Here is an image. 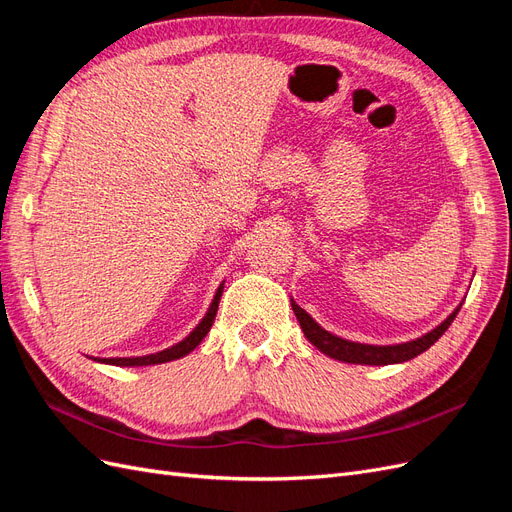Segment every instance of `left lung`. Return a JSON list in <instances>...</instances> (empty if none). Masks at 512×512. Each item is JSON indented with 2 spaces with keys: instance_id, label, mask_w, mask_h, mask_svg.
<instances>
[{
  "instance_id": "8db88e82",
  "label": "left lung",
  "mask_w": 512,
  "mask_h": 512,
  "mask_svg": "<svg viewBox=\"0 0 512 512\" xmlns=\"http://www.w3.org/2000/svg\"><path fill=\"white\" fill-rule=\"evenodd\" d=\"M459 307L440 324V327L429 331L423 337L412 339V342L397 344V346H369V344L348 342V339H342L329 331H324L320 324L314 322V318L305 312V309H301L297 303L292 301V312H294V316H297L301 329L309 342H312L320 352L331 356V359L354 363V365H393V363H404V361L414 359V356H418L436 344L438 339L444 335V331L451 327V322L459 314Z\"/></svg>"
}]
</instances>
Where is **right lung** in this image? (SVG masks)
<instances>
[{
  "instance_id": "obj_1",
  "label": "right lung",
  "mask_w": 512,
  "mask_h": 512,
  "mask_svg": "<svg viewBox=\"0 0 512 512\" xmlns=\"http://www.w3.org/2000/svg\"><path fill=\"white\" fill-rule=\"evenodd\" d=\"M222 290H224V284L218 288V292H215L213 297V303L209 307V312L205 314V318L200 320L198 327L183 339V342L170 346L162 352H156V354H147V356H136V359H94V361H100V363H108V365H119V367H141V365H158V363H168V361H175V359H181V356L190 354L200 342H203L205 335L209 333L211 324L215 320V314H218V305H220V297H222Z\"/></svg>"
}]
</instances>
